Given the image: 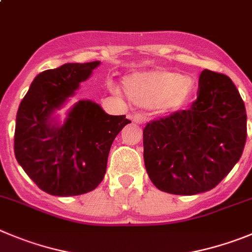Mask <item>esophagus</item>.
I'll list each match as a JSON object with an SVG mask.
<instances>
[{
	"label": "esophagus",
	"instance_id": "obj_1",
	"mask_svg": "<svg viewBox=\"0 0 252 252\" xmlns=\"http://www.w3.org/2000/svg\"><path fill=\"white\" fill-rule=\"evenodd\" d=\"M132 120L133 122H136V124H144V122L146 121V117H145L142 114H140V112H137V114L133 115Z\"/></svg>",
	"mask_w": 252,
	"mask_h": 252
}]
</instances>
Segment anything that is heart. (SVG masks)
<instances>
[{
	"label": "heart",
	"mask_w": 252,
	"mask_h": 252,
	"mask_svg": "<svg viewBox=\"0 0 252 252\" xmlns=\"http://www.w3.org/2000/svg\"><path fill=\"white\" fill-rule=\"evenodd\" d=\"M192 89L190 77L166 70L135 73L125 80L126 94L144 107L176 110L189 100Z\"/></svg>",
	"instance_id": "obj_1"
}]
</instances>
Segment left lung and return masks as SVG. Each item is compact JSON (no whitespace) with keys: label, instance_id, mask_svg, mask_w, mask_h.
Here are the masks:
<instances>
[{"label":"left lung","instance_id":"left-lung-1","mask_svg":"<svg viewBox=\"0 0 252 252\" xmlns=\"http://www.w3.org/2000/svg\"><path fill=\"white\" fill-rule=\"evenodd\" d=\"M246 136L245 103L231 78L204 70L189 110L150 121L144 128L146 171L165 192H205L234 168Z\"/></svg>","mask_w":252,"mask_h":252}]
</instances>
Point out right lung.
I'll use <instances>...</instances> for the list:
<instances>
[{
    "instance_id": "obj_1",
    "label": "right lung",
    "mask_w": 252,
    "mask_h": 252,
    "mask_svg": "<svg viewBox=\"0 0 252 252\" xmlns=\"http://www.w3.org/2000/svg\"><path fill=\"white\" fill-rule=\"evenodd\" d=\"M100 62L64 63L43 71L21 101L16 117L15 156L30 179L54 196L90 192L103 180L111 145L130 124L125 115H107L97 103L80 101L61 126L55 110L75 94Z\"/></svg>"
}]
</instances>
